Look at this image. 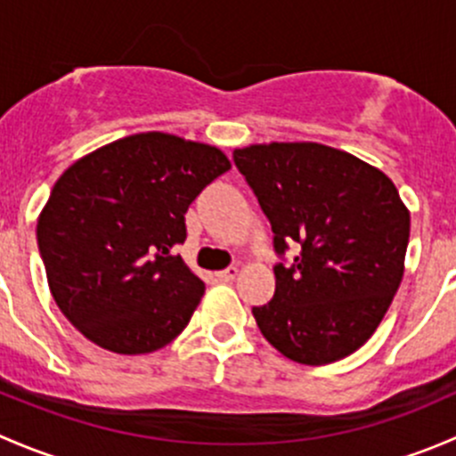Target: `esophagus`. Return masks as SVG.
Here are the masks:
<instances>
[{"label":"esophagus","mask_w":456,"mask_h":456,"mask_svg":"<svg viewBox=\"0 0 456 456\" xmlns=\"http://www.w3.org/2000/svg\"><path fill=\"white\" fill-rule=\"evenodd\" d=\"M236 275H238V266H227V269L218 271L216 278H218L220 282H232V280H236Z\"/></svg>","instance_id":"34e87169"}]
</instances>
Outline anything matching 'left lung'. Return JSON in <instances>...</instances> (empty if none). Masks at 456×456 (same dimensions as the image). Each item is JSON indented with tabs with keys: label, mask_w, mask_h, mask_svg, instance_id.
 <instances>
[{
	"label": "left lung",
	"mask_w": 456,
	"mask_h": 456,
	"mask_svg": "<svg viewBox=\"0 0 456 456\" xmlns=\"http://www.w3.org/2000/svg\"><path fill=\"white\" fill-rule=\"evenodd\" d=\"M273 229V300L254 306L257 329L284 357L322 366L375 333L403 275L411 214L384 172L320 142L233 151Z\"/></svg>",
	"instance_id": "1"
}]
</instances>
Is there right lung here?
Listing matches in <instances>:
<instances>
[{
  "label": "right lung",
  "instance_id": "obj_1",
  "mask_svg": "<svg viewBox=\"0 0 456 456\" xmlns=\"http://www.w3.org/2000/svg\"><path fill=\"white\" fill-rule=\"evenodd\" d=\"M232 167L218 147L142 132L72 163L37 220V245L61 314L90 342L141 355L172 342L205 284L181 256L185 214Z\"/></svg>",
  "mask_w": 456,
  "mask_h": 456
}]
</instances>
